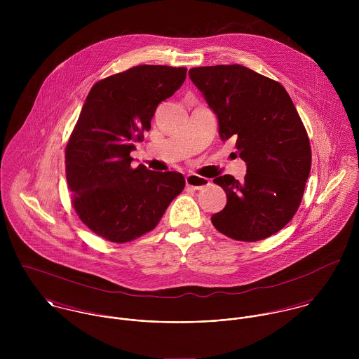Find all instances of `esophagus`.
I'll return each instance as SVG.
<instances>
[{
	"instance_id": "34e87169",
	"label": "esophagus",
	"mask_w": 359,
	"mask_h": 359,
	"mask_svg": "<svg viewBox=\"0 0 359 359\" xmlns=\"http://www.w3.org/2000/svg\"><path fill=\"white\" fill-rule=\"evenodd\" d=\"M185 182H187V187L195 189V191H201L205 188L207 185H210V181L205 178V177H201V175H196V174H189L185 177Z\"/></svg>"
}]
</instances>
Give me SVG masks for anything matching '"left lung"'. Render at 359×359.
Masks as SVG:
<instances>
[{
    "label": "left lung",
    "instance_id": "left-lung-1",
    "mask_svg": "<svg viewBox=\"0 0 359 359\" xmlns=\"http://www.w3.org/2000/svg\"><path fill=\"white\" fill-rule=\"evenodd\" d=\"M189 77L217 114L221 140L235 138L248 165L242 182L232 175L214 180L226 205L211 222L235 241H262L280 231L302 203L311 171L306 127L283 86L249 67H194Z\"/></svg>",
    "mask_w": 359,
    "mask_h": 359
}]
</instances>
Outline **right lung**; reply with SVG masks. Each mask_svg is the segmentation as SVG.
I'll list each match as a JSON object with an SVG mask.
<instances>
[{
    "label": "right lung",
    "mask_w": 359,
    "mask_h": 359,
    "mask_svg": "<svg viewBox=\"0 0 359 359\" xmlns=\"http://www.w3.org/2000/svg\"><path fill=\"white\" fill-rule=\"evenodd\" d=\"M185 67L140 65L95 83L65 152L66 180L80 219L114 243L154 229L185 178L131 167L135 142L151 130L157 104L185 81Z\"/></svg>",
    "instance_id": "1"
}]
</instances>
